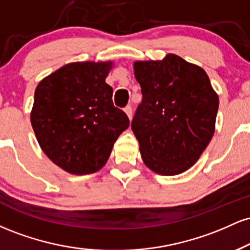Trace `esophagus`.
Instances as JSON below:
<instances>
[{
  "label": "esophagus",
  "instance_id": "obj_1",
  "mask_svg": "<svg viewBox=\"0 0 250 250\" xmlns=\"http://www.w3.org/2000/svg\"><path fill=\"white\" fill-rule=\"evenodd\" d=\"M125 111L129 119H131V116H133V107H131V105H127V107L125 108Z\"/></svg>",
  "mask_w": 250,
  "mask_h": 250
}]
</instances>
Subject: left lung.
<instances>
[{"mask_svg":"<svg viewBox=\"0 0 250 250\" xmlns=\"http://www.w3.org/2000/svg\"><path fill=\"white\" fill-rule=\"evenodd\" d=\"M142 101L131 121L145 165L177 175L199 160L215 131L219 96L202 68L174 54L134 63Z\"/></svg>","mask_w":250,"mask_h":250,"instance_id":"left-lung-1","label":"left lung"}]
</instances>
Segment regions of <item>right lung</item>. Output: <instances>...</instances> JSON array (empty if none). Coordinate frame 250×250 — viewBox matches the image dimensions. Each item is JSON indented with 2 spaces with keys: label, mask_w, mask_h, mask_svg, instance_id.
<instances>
[{
  "label": "right lung",
  "mask_w": 250,
  "mask_h": 250,
  "mask_svg": "<svg viewBox=\"0 0 250 250\" xmlns=\"http://www.w3.org/2000/svg\"><path fill=\"white\" fill-rule=\"evenodd\" d=\"M111 62L63 65L36 87L31 125L44 154L75 175L95 173L110 156L129 119L105 83Z\"/></svg>",
  "instance_id": "1"
}]
</instances>
